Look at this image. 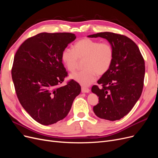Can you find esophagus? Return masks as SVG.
Returning a JSON list of instances; mask_svg holds the SVG:
<instances>
[{"instance_id":"34e87169","label":"esophagus","mask_w":158,"mask_h":158,"mask_svg":"<svg viewBox=\"0 0 158 158\" xmlns=\"http://www.w3.org/2000/svg\"><path fill=\"white\" fill-rule=\"evenodd\" d=\"M90 89L88 88H85V87H82V93H88L89 92Z\"/></svg>"}]
</instances>
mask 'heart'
<instances>
[{
    "instance_id": "b5f03b06",
    "label": "heart",
    "mask_w": 158,
    "mask_h": 158,
    "mask_svg": "<svg viewBox=\"0 0 158 158\" xmlns=\"http://www.w3.org/2000/svg\"><path fill=\"white\" fill-rule=\"evenodd\" d=\"M114 56L113 45L109 42L84 38L75 43L73 49H64L61 60L70 73L77 69L79 60L84 59V70L71 76V78L84 86L92 84L97 75L103 76L111 68Z\"/></svg>"
}]
</instances>
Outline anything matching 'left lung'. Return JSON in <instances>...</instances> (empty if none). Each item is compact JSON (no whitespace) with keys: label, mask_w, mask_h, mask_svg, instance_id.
<instances>
[{"label":"left lung","mask_w":158,"mask_h":158,"mask_svg":"<svg viewBox=\"0 0 158 158\" xmlns=\"http://www.w3.org/2000/svg\"><path fill=\"white\" fill-rule=\"evenodd\" d=\"M89 37H103L111 44L114 56L111 68L103 75L92 92L99 96L93 108L96 115L109 121L119 120L131 111L144 86L145 63L137 45L128 37L112 32H101Z\"/></svg>","instance_id":"left-lung-1"}]
</instances>
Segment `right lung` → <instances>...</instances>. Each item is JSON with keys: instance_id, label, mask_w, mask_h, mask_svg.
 <instances>
[{"instance_id": "add662e5", "label": "right lung", "mask_w": 158, "mask_h": 158, "mask_svg": "<svg viewBox=\"0 0 158 158\" xmlns=\"http://www.w3.org/2000/svg\"><path fill=\"white\" fill-rule=\"evenodd\" d=\"M76 37L71 33H38L23 41L14 56L11 73L18 99L41 125L66 117L81 92L74 80L60 86L68 76L62 52Z\"/></svg>"}]
</instances>
